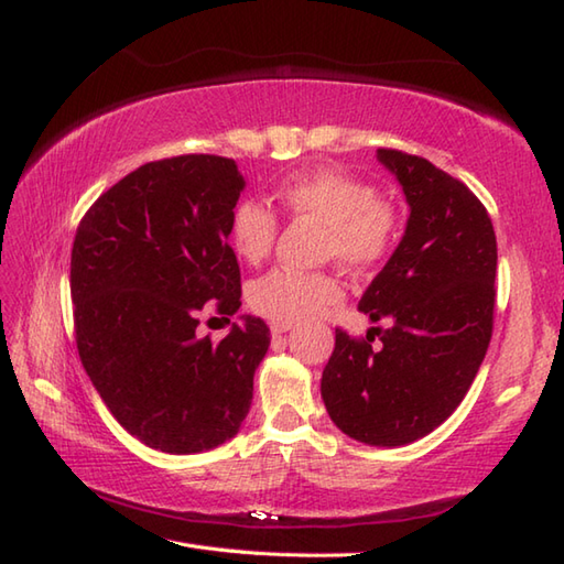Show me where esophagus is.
Listing matches in <instances>:
<instances>
[{
    "mask_svg": "<svg viewBox=\"0 0 564 564\" xmlns=\"http://www.w3.org/2000/svg\"><path fill=\"white\" fill-rule=\"evenodd\" d=\"M293 325H289V322H271V334H275V337H279V334H283V332H289Z\"/></svg>",
    "mask_w": 564,
    "mask_h": 564,
    "instance_id": "1",
    "label": "esophagus"
}]
</instances>
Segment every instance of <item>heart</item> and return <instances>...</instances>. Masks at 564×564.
I'll return each instance as SVG.
<instances>
[{
    "mask_svg": "<svg viewBox=\"0 0 564 564\" xmlns=\"http://www.w3.org/2000/svg\"><path fill=\"white\" fill-rule=\"evenodd\" d=\"M285 215L322 225V257L354 273L382 267L402 235V215L364 178L341 170H317L275 188ZM232 247L247 263H261L279 237V218L259 200H242L230 220ZM341 283L325 271L273 269L249 283L247 301L273 322H301L339 305Z\"/></svg>",
    "mask_w": 564,
    "mask_h": 564,
    "instance_id": "heart-1",
    "label": "heart"
}]
</instances>
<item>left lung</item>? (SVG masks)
I'll return each mask as SVG.
<instances>
[{
  "mask_svg": "<svg viewBox=\"0 0 564 564\" xmlns=\"http://www.w3.org/2000/svg\"><path fill=\"white\" fill-rule=\"evenodd\" d=\"M378 160L402 184L410 220L358 310L394 325L366 339L337 327L322 400L346 436L392 448L446 422L480 370L495 327L497 237L458 178L402 150L380 148Z\"/></svg>",
  "mask_w": 564,
  "mask_h": 564,
  "instance_id": "1",
  "label": "left lung"
}]
</instances>
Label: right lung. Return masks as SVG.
I'll list each match as a JSON object with an SVG mask.
<instances>
[{"label":"right lung","mask_w":564,"mask_h":564,"mask_svg":"<svg viewBox=\"0 0 564 564\" xmlns=\"http://www.w3.org/2000/svg\"><path fill=\"white\" fill-rule=\"evenodd\" d=\"M242 188L235 160L178 154L138 166L79 220L69 293L82 366L118 424L154 451H210L249 412L267 322L198 337L203 313L230 322L242 305L227 242Z\"/></svg>","instance_id":"obj_1"}]
</instances>
